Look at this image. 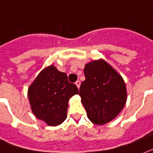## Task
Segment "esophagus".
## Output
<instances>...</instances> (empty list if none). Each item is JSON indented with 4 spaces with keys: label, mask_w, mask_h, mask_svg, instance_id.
<instances>
[{
    "label": "esophagus",
    "mask_w": 153,
    "mask_h": 153,
    "mask_svg": "<svg viewBox=\"0 0 153 153\" xmlns=\"http://www.w3.org/2000/svg\"><path fill=\"white\" fill-rule=\"evenodd\" d=\"M75 84H76V86L78 88L80 87V81L79 80H77L76 82H75Z\"/></svg>",
    "instance_id": "obj_1"
}]
</instances>
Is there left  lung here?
I'll list each match as a JSON object with an SVG mask.
<instances>
[{"mask_svg": "<svg viewBox=\"0 0 153 153\" xmlns=\"http://www.w3.org/2000/svg\"><path fill=\"white\" fill-rule=\"evenodd\" d=\"M84 72L85 80L79 94L88 117L94 124H105L117 117L126 103L124 81L102 59L87 64Z\"/></svg>", "mask_w": 153, "mask_h": 153, "instance_id": "obj_1", "label": "left lung"}]
</instances>
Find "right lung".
I'll return each instance as SVG.
<instances>
[{"instance_id":"add662e5","label":"right lung","mask_w":153,"mask_h":153,"mask_svg":"<svg viewBox=\"0 0 153 153\" xmlns=\"http://www.w3.org/2000/svg\"><path fill=\"white\" fill-rule=\"evenodd\" d=\"M79 93L74 84L69 83L65 73L54 65L43 69L28 90L33 114L50 126H57L67 117L69 99Z\"/></svg>"}]
</instances>
